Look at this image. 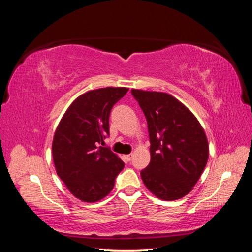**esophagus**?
Here are the masks:
<instances>
[{
	"label": "esophagus",
	"mask_w": 252,
	"mask_h": 252,
	"mask_svg": "<svg viewBox=\"0 0 252 252\" xmlns=\"http://www.w3.org/2000/svg\"><path fill=\"white\" fill-rule=\"evenodd\" d=\"M132 158H133V155H132V153H130V155H126V159L127 161H130V160L132 159Z\"/></svg>",
	"instance_id": "obj_1"
}]
</instances>
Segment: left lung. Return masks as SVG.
Returning <instances> with one entry per match:
<instances>
[{"instance_id":"1","label":"left lung","mask_w":252,"mask_h":252,"mask_svg":"<svg viewBox=\"0 0 252 252\" xmlns=\"http://www.w3.org/2000/svg\"><path fill=\"white\" fill-rule=\"evenodd\" d=\"M147 118L151 160L142 181L157 198H183L201 177L209 158L203 127L176 97L163 92L132 89Z\"/></svg>"}]
</instances>
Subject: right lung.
<instances>
[{
  "label": "right lung",
  "mask_w": 252,
  "mask_h": 252,
  "mask_svg": "<svg viewBox=\"0 0 252 252\" xmlns=\"http://www.w3.org/2000/svg\"><path fill=\"white\" fill-rule=\"evenodd\" d=\"M127 90L108 87L83 93L72 102L55 130V170L70 192L84 202L106 197L125 168L116 153L100 144L109 135L111 109Z\"/></svg>",
  "instance_id": "add662e5"
}]
</instances>
